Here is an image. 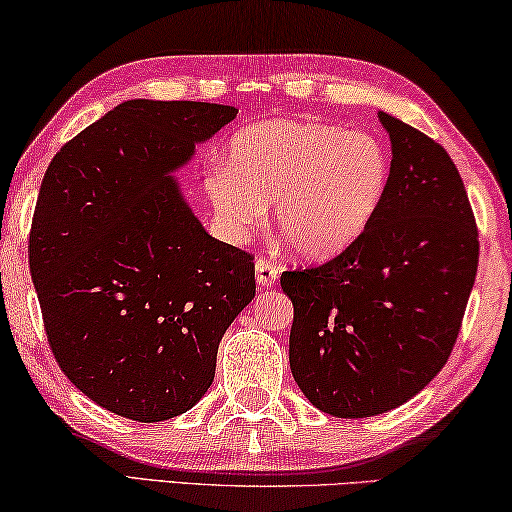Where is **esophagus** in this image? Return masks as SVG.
<instances>
[{
	"label": "esophagus",
	"mask_w": 512,
	"mask_h": 512,
	"mask_svg": "<svg viewBox=\"0 0 512 512\" xmlns=\"http://www.w3.org/2000/svg\"><path fill=\"white\" fill-rule=\"evenodd\" d=\"M279 277V265L267 261V258H258L256 261V281L258 286L263 288H272L274 283H277Z\"/></svg>",
	"instance_id": "34e87169"
}]
</instances>
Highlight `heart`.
Masks as SVG:
<instances>
[{
	"mask_svg": "<svg viewBox=\"0 0 512 512\" xmlns=\"http://www.w3.org/2000/svg\"><path fill=\"white\" fill-rule=\"evenodd\" d=\"M387 148L368 132L318 121H265L231 139L226 164H212L206 192L222 229L240 238L272 203L283 247L327 256L348 247L382 208Z\"/></svg>",
	"mask_w": 512,
	"mask_h": 512,
	"instance_id": "1",
	"label": "heart"
}]
</instances>
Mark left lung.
Wrapping results in <instances>:
<instances>
[{
    "instance_id": "left-lung-1",
    "label": "left lung",
    "mask_w": 512,
    "mask_h": 512,
    "mask_svg": "<svg viewBox=\"0 0 512 512\" xmlns=\"http://www.w3.org/2000/svg\"><path fill=\"white\" fill-rule=\"evenodd\" d=\"M391 178L371 226L341 254L281 274L293 302L290 371L318 410L364 419L442 371L478 270L465 183L435 139L380 112Z\"/></svg>"
}]
</instances>
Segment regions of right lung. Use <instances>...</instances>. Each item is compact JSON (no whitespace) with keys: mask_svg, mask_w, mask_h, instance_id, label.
<instances>
[{"mask_svg":"<svg viewBox=\"0 0 512 512\" xmlns=\"http://www.w3.org/2000/svg\"><path fill=\"white\" fill-rule=\"evenodd\" d=\"M235 116L123 102L45 171L29 270L47 343L84 396L125 419H174L201 400L219 341L256 295L254 256L208 235L171 176Z\"/></svg>","mask_w":512,"mask_h":512,"instance_id":"right-lung-1","label":"right lung"}]
</instances>
